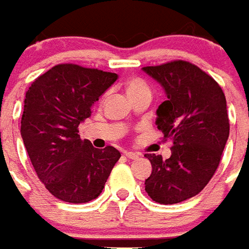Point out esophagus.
Instances as JSON below:
<instances>
[{
  "label": "esophagus",
  "mask_w": 249,
  "mask_h": 249,
  "mask_svg": "<svg viewBox=\"0 0 249 249\" xmlns=\"http://www.w3.org/2000/svg\"><path fill=\"white\" fill-rule=\"evenodd\" d=\"M124 155L130 160H136V159L140 157V153H135V152H124Z\"/></svg>",
  "instance_id": "obj_1"
}]
</instances>
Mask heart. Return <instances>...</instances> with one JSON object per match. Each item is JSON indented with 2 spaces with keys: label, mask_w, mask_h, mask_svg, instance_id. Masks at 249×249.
I'll return each mask as SVG.
<instances>
[{
  "label": "heart",
  "mask_w": 249,
  "mask_h": 249,
  "mask_svg": "<svg viewBox=\"0 0 249 249\" xmlns=\"http://www.w3.org/2000/svg\"><path fill=\"white\" fill-rule=\"evenodd\" d=\"M142 89H148V87L145 85V82L141 81V80H137V78L130 80V81L128 82V85H126V92H128V94L139 92V90H142Z\"/></svg>",
  "instance_id": "obj_1"
}]
</instances>
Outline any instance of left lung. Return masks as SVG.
<instances>
[{
  "label": "left lung",
  "mask_w": 249,
  "mask_h": 249,
  "mask_svg": "<svg viewBox=\"0 0 249 249\" xmlns=\"http://www.w3.org/2000/svg\"><path fill=\"white\" fill-rule=\"evenodd\" d=\"M142 71L165 92L156 125L173 142L167 160L145 155L152 164L145 191L156 203H181L201 192L219 167L230 136L225 96L212 77L187 61L145 66Z\"/></svg>",
  "instance_id": "left-lung-1"
}]
</instances>
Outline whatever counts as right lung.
<instances>
[{
    "mask_svg": "<svg viewBox=\"0 0 249 249\" xmlns=\"http://www.w3.org/2000/svg\"><path fill=\"white\" fill-rule=\"evenodd\" d=\"M119 76L61 64L33 81L26 92L21 137L32 165L46 189L62 201L98 197L121 157L113 146L97 149L78 135L92 107Z\"/></svg>",
    "mask_w": 249,
    "mask_h": 249,
    "instance_id": "add662e5",
    "label": "right lung"
}]
</instances>
